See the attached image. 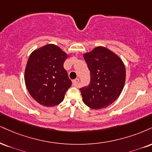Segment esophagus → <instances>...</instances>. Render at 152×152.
<instances>
[{
  "label": "esophagus",
  "mask_w": 152,
  "mask_h": 152,
  "mask_svg": "<svg viewBox=\"0 0 152 152\" xmlns=\"http://www.w3.org/2000/svg\"><path fill=\"white\" fill-rule=\"evenodd\" d=\"M78 82H79V79H78V78H76V79H74V81H72L73 85H74V86H77L78 83Z\"/></svg>",
  "instance_id": "obj_1"
}]
</instances>
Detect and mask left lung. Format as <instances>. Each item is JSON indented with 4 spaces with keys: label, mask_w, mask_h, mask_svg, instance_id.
I'll use <instances>...</instances> for the list:
<instances>
[{
    "label": "left lung",
    "mask_w": 152,
    "mask_h": 152,
    "mask_svg": "<svg viewBox=\"0 0 152 152\" xmlns=\"http://www.w3.org/2000/svg\"><path fill=\"white\" fill-rule=\"evenodd\" d=\"M83 58L91 73V82L80 88L83 101L89 107L101 109L112 104L120 96L125 83L123 61L104 47H96Z\"/></svg>",
    "instance_id": "obj_1"
}]
</instances>
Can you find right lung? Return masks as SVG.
I'll return each instance as SVG.
<instances>
[{
	"label": "right lung",
	"instance_id": "obj_1",
	"mask_svg": "<svg viewBox=\"0 0 152 152\" xmlns=\"http://www.w3.org/2000/svg\"><path fill=\"white\" fill-rule=\"evenodd\" d=\"M69 55L52 44L33 51L25 71V82L30 96L40 105L51 107L63 101L71 81L64 63Z\"/></svg>",
	"mask_w": 152,
	"mask_h": 152
}]
</instances>
